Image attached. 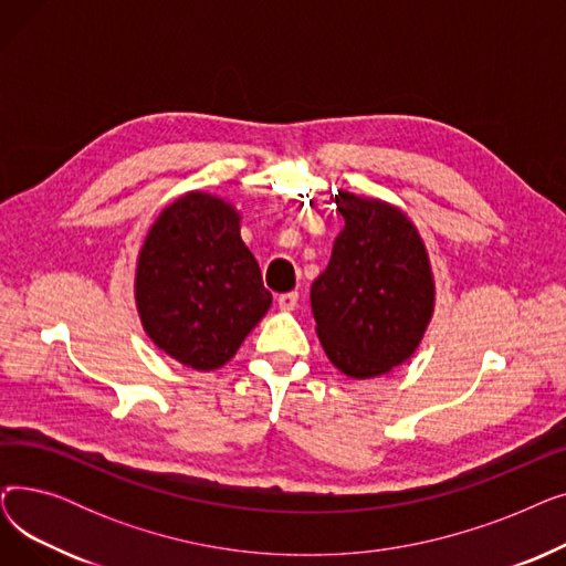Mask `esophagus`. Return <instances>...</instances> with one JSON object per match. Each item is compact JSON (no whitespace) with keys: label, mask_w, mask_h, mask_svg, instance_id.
I'll list each match as a JSON object with an SVG mask.
<instances>
[{"label":"esophagus","mask_w":566,"mask_h":566,"mask_svg":"<svg viewBox=\"0 0 566 566\" xmlns=\"http://www.w3.org/2000/svg\"><path fill=\"white\" fill-rule=\"evenodd\" d=\"M277 305L282 312H293L295 307H298V291H289V293H282L277 298Z\"/></svg>","instance_id":"obj_1"}]
</instances>
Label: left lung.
I'll return each instance as SVG.
<instances>
[{
    "mask_svg": "<svg viewBox=\"0 0 566 566\" xmlns=\"http://www.w3.org/2000/svg\"><path fill=\"white\" fill-rule=\"evenodd\" d=\"M335 203L344 229L310 293L316 335L342 374L376 378L422 344L436 305L431 261L401 208L346 190Z\"/></svg>",
    "mask_w": 566,
    "mask_h": 566,
    "instance_id": "obj_1",
    "label": "left lung"
}]
</instances>
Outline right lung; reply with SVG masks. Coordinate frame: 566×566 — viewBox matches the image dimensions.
<instances>
[{
    "mask_svg": "<svg viewBox=\"0 0 566 566\" xmlns=\"http://www.w3.org/2000/svg\"><path fill=\"white\" fill-rule=\"evenodd\" d=\"M241 213L227 199L192 190L169 203L137 256L135 305L163 353L195 371L227 365L271 310Z\"/></svg>",
    "mask_w": 566,
    "mask_h": 566,
    "instance_id": "1",
    "label": "right lung"
}]
</instances>
